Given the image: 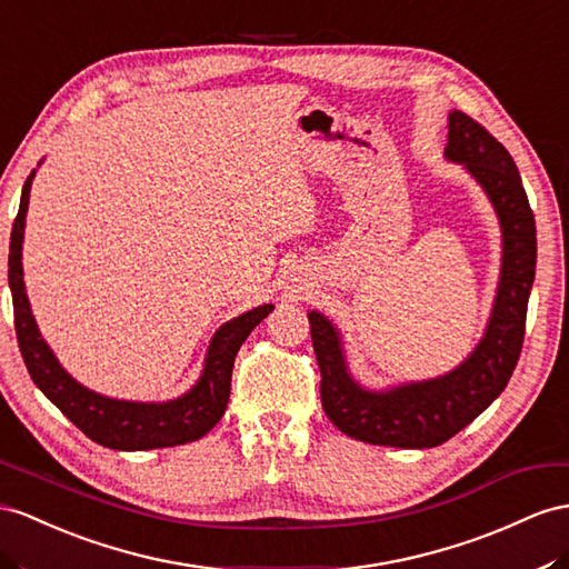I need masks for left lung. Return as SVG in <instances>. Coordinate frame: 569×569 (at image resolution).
I'll return each mask as SVG.
<instances>
[{"mask_svg":"<svg viewBox=\"0 0 569 569\" xmlns=\"http://www.w3.org/2000/svg\"><path fill=\"white\" fill-rule=\"evenodd\" d=\"M447 160L461 163L492 201L502 228L498 296L483 339L459 368L435 380L387 391L360 387L346 366L339 329L310 312L312 346L322 372V406L329 420L360 442L426 449L447 442L502 395L512 377L527 327V305L536 273V221L512 156L483 124L459 110L449 112Z\"/></svg>","mask_w":569,"mask_h":569,"instance_id":"8db88e82","label":"left lung"}]
</instances>
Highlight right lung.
Wrapping results in <instances>:
<instances>
[{"label":"right lung","instance_id":"add662e5","mask_svg":"<svg viewBox=\"0 0 569 569\" xmlns=\"http://www.w3.org/2000/svg\"><path fill=\"white\" fill-rule=\"evenodd\" d=\"M33 178L36 170L26 178L19 213L17 221H13L9 242V288L13 300V325H17L19 348L26 368L31 372V380L71 423L103 447L139 451L199 440L226 413L230 399L232 362H236V356L244 339L273 310V305H259V308L230 319V322H226L213 333L207 360H203L201 377L187 395L163 403L120 401L96 395V391L79 385L60 366V360L54 358L46 339L40 337L31 312V302H28L26 296L21 250Z\"/></svg>","mask_w":569,"mask_h":569}]
</instances>
